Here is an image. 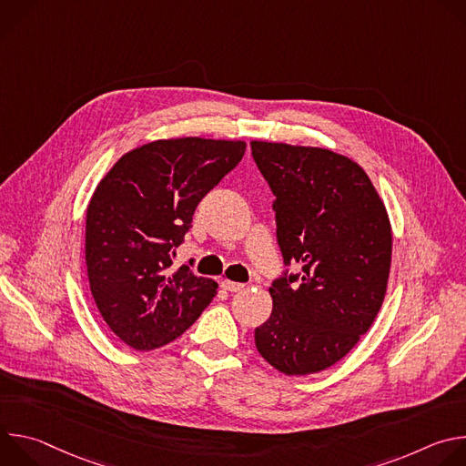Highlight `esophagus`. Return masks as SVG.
I'll use <instances>...</instances> for the list:
<instances>
[{
    "instance_id": "34e87169",
    "label": "esophagus",
    "mask_w": 466,
    "mask_h": 466,
    "mask_svg": "<svg viewBox=\"0 0 466 466\" xmlns=\"http://www.w3.org/2000/svg\"><path fill=\"white\" fill-rule=\"evenodd\" d=\"M221 288H223L225 291L238 293V291H241L245 286H243V284H238V282H232V280H223V282H221Z\"/></svg>"
}]
</instances>
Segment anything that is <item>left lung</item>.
<instances>
[{
  "label": "left lung",
  "instance_id": "1",
  "mask_svg": "<svg viewBox=\"0 0 466 466\" xmlns=\"http://www.w3.org/2000/svg\"><path fill=\"white\" fill-rule=\"evenodd\" d=\"M275 195L288 269L269 288L273 311L254 329L261 358L288 376L324 370L372 326L389 280L392 234L367 173L329 149L250 142Z\"/></svg>",
  "mask_w": 466,
  "mask_h": 466
}]
</instances>
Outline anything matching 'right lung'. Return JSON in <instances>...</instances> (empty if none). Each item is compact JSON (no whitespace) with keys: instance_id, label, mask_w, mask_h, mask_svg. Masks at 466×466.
Masks as SVG:
<instances>
[{"instance_id":"right-lung-1","label":"right lung","mask_w":466,"mask_h":466,"mask_svg":"<svg viewBox=\"0 0 466 466\" xmlns=\"http://www.w3.org/2000/svg\"><path fill=\"white\" fill-rule=\"evenodd\" d=\"M245 142L157 140L123 155L86 210V269L96 306L137 350L175 341L218 295V282L171 258L201 198L245 155Z\"/></svg>"}]
</instances>
